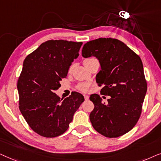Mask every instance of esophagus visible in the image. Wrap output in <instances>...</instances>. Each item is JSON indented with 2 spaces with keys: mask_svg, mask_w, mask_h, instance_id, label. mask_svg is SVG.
<instances>
[{
  "mask_svg": "<svg viewBox=\"0 0 161 161\" xmlns=\"http://www.w3.org/2000/svg\"><path fill=\"white\" fill-rule=\"evenodd\" d=\"M84 97H85V100H87V99H88V98H89V96H87V95H85V94L84 95Z\"/></svg>",
  "mask_w": 161,
  "mask_h": 161,
  "instance_id": "obj_1",
  "label": "esophagus"
}]
</instances>
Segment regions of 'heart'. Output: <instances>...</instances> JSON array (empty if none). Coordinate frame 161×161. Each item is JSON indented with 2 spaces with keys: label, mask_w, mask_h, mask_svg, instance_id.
<instances>
[{
  "label": "heart",
  "mask_w": 161,
  "mask_h": 161,
  "mask_svg": "<svg viewBox=\"0 0 161 161\" xmlns=\"http://www.w3.org/2000/svg\"><path fill=\"white\" fill-rule=\"evenodd\" d=\"M89 59H85V60H89ZM89 86H90L89 83L84 82V83H80L77 87H78V89L79 90V91H83V92H86V91H87V90H88Z\"/></svg>",
  "instance_id": "1"
}]
</instances>
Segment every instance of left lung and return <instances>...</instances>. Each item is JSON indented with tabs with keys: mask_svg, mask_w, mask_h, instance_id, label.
I'll return each mask as SVG.
<instances>
[{
	"mask_svg": "<svg viewBox=\"0 0 161 161\" xmlns=\"http://www.w3.org/2000/svg\"><path fill=\"white\" fill-rule=\"evenodd\" d=\"M82 55L85 58L95 57L99 61L96 82L104 85L102 94L110 96L106 103L98 94L90 96L94 104L90 114L93 127L108 138L123 136L138 122L147 91L140 57L123 42L113 38L87 42Z\"/></svg>",
	"mask_w": 161,
	"mask_h": 161,
	"instance_id": "obj_1",
	"label": "left lung"
}]
</instances>
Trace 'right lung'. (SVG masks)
I'll return each mask as SVG.
<instances>
[{
  "label": "right lung",
  "instance_id": "1",
  "mask_svg": "<svg viewBox=\"0 0 161 161\" xmlns=\"http://www.w3.org/2000/svg\"><path fill=\"white\" fill-rule=\"evenodd\" d=\"M82 42L48 40L25 57L18 82L19 108L29 127L40 136L53 138L68 129L85 98L73 92L60 98L54 92L66 78Z\"/></svg>",
  "mask_w": 161,
  "mask_h": 161
}]
</instances>
